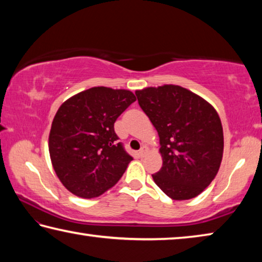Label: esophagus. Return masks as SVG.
Returning <instances> with one entry per match:
<instances>
[{
  "label": "esophagus",
  "mask_w": 262,
  "mask_h": 262,
  "mask_svg": "<svg viewBox=\"0 0 262 262\" xmlns=\"http://www.w3.org/2000/svg\"><path fill=\"white\" fill-rule=\"evenodd\" d=\"M146 152H147V148L145 147V146H143V147H141L140 149H139V152H138V154H139V157H145V154H146Z\"/></svg>",
  "instance_id": "obj_1"
}]
</instances>
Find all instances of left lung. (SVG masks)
Returning a JSON list of instances; mask_svg holds the SVG:
<instances>
[{"label": "left lung", "instance_id": "8db88e82", "mask_svg": "<svg viewBox=\"0 0 262 262\" xmlns=\"http://www.w3.org/2000/svg\"><path fill=\"white\" fill-rule=\"evenodd\" d=\"M160 137L162 168L153 180L169 198L200 194L216 176L223 155V128L207 101L177 85L136 92Z\"/></svg>", "mask_w": 262, "mask_h": 262}]
</instances>
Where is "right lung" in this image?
<instances>
[{
	"label": "right lung",
	"instance_id": "add662e5",
	"mask_svg": "<svg viewBox=\"0 0 262 262\" xmlns=\"http://www.w3.org/2000/svg\"><path fill=\"white\" fill-rule=\"evenodd\" d=\"M136 101L130 91L92 87L58 108L49 134L54 170L77 196H99L121 180L134 158L115 132L114 123Z\"/></svg>",
	"mask_w": 262,
	"mask_h": 262
}]
</instances>
